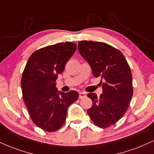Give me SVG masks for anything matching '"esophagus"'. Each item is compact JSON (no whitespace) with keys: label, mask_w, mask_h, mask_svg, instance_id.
<instances>
[{"label":"esophagus","mask_w":154,"mask_h":154,"mask_svg":"<svg viewBox=\"0 0 154 154\" xmlns=\"http://www.w3.org/2000/svg\"><path fill=\"white\" fill-rule=\"evenodd\" d=\"M85 96H86V93H85V92H79V99H82V98L85 97Z\"/></svg>","instance_id":"obj_1"}]
</instances>
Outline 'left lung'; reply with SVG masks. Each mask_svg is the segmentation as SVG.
Wrapping results in <instances>:
<instances>
[{"instance_id":"left-lung-1","label":"left lung","mask_w":154,"mask_h":154,"mask_svg":"<svg viewBox=\"0 0 154 154\" xmlns=\"http://www.w3.org/2000/svg\"><path fill=\"white\" fill-rule=\"evenodd\" d=\"M79 52L95 77H101L103 94L89 93L92 105L88 114L97 126L106 128L125 113L133 96L132 74L121 51L104 42L80 41Z\"/></svg>"}]
</instances>
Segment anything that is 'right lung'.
<instances>
[{
  "label": "right lung",
  "mask_w": 154,
  "mask_h": 154,
  "mask_svg": "<svg viewBox=\"0 0 154 154\" xmlns=\"http://www.w3.org/2000/svg\"><path fill=\"white\" fill-rule=\"evenodd\" d=\"M77 49L66 42L35 51L29 57L21 77L23 101L33 122L42 130L54 132L64 125L67 108L78 100L75 90L58 92L56 80Z\"/></svg>",
  "instance_id": "1"
}]
</instances>
